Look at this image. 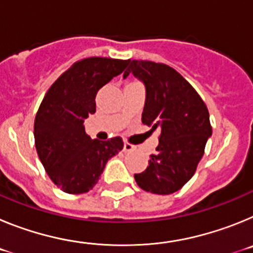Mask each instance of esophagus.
Wrapping results in <instances>:
<instances>
[{"label":"esophagus","instance_id":"1","mask_svg":"<svg viewBox=\"0 0 253 253\" xmlns=\"http://www.w3.org/2000/svg\"><path fill=\"white\" fill-rule=\"evenodd\" d=\"M134 149H135V147H134L133 144H129V143H124V148H123V151H124V152H133Z\"/></svg>","mask_w":253,"mask_h":253}]
</instances>
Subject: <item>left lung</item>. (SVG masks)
I'll list each match as a JSON object with an SVG mask.
<instances>
[{"mask_svg": "<svg viewBox=\"0 0 253 253\" xmlns=\"http://www.w3.org/2000/svg\"><path fill=\"white\" fill-rule=\"evenodd\" d=\"M129 73L146 86L143 124L160 128V143L149 165L135 173L138 186L158 195L175 193L195 173L211 135L209 111L194 87L167 64L130 60L123 77Z\"/></svg>", "mask_w": 253, "mask_h": 253, "instance_id": "obj_1", "label": "left lung"}]
</instances>
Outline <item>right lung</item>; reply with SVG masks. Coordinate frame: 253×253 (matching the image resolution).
Instances as JSON below:
<instances>
[{"label": "right lung", "instance_id": "obj_1", "mask_svg": "<svg viewBox=\"0 0 253 253\" xmlns=\"http://www.w3.org/2000/svg\"><path fill=\"white\" fill-rule=\"evenodd\" d=\"M129 60H78L51 84L35 116L38 156L50 180L67 194L90 191L107 161L123 149L120 137L91 139L84 119L96 111V93L126 68Z\"/></svg>", "mask_w": 253, "mask_h": 253}]
</instances>
